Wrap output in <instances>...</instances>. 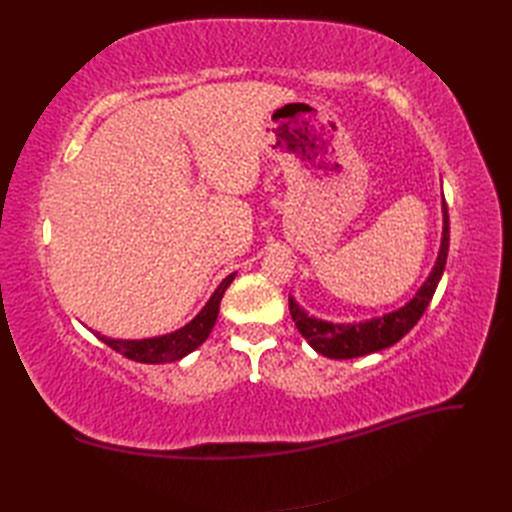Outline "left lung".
I'll use <instances>...</instances> for the list:
<instances>
[{
	"mask_svg": "<svg viewBox=\"0 0 512 512\" xmlns=\"http://www.w3.org/2000/svg\"><path fill=\"white\" fill-rule=\"evenodd\" d=\"M446 256H448V211L442 196L440 250L436 256V262H433V267L427 275V280L421 284V288L416 290V294L406 305L393 309L389 314L374 316L369 320L333 322V320L309 316L290 294L288 305H290V316L294 320V327L299 329V333L305 337V342L309 346H312L318 354L329 356V359H356V356H365V354L389 348L397 344L399 339L414 327L418 318L423 316L433 297V292H436L442 280Z\"/></svg>",
	"mask_w": 512,
	"mask_h": 512,
	"instance_id": "obj_1",
	"label": "left lung"
}]
</instances>
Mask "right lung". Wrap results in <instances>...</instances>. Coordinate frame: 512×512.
Instances as JSON below:
<instances>
[{
  "instance_id": "obj_1",
  "label": "right lung",
  "mask_w": 512,
  "mask_h": 512,
  "mask_svg": "<svg viewBox=\"0 0 512 512\" xmlns=\"http://www.w3.org/2000/svg\"><path fill=\"white\" fill-rule=\"evenodd\" d=\"M237 273H230L228 277H224L222 284L215 288V292L209 297V301L205 303V307L188 322L183 324L181 329L166 333V335H158V337H145V339H113L100 335L98 331H91L106 346H111L113 350H117L119 354L128 356L132 361L138 363H175L181 361L183 356H188L190 352H194L200 344L205 342L209 337L215 320H218L220 314V301L224 297L226 288L235 280Z\"/></svg>"
}]
</instances>
